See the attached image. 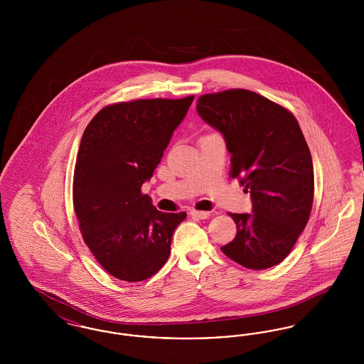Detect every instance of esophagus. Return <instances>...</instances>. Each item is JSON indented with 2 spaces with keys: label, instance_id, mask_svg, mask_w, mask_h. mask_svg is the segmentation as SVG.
Instances as JSON below:
<instances>
[{
  "label": "esophagus",
  "instance_id": "obj_1",
  "mask_svg": "<svg viewBox=\"0 0 364 364\" xmlns=\"http://www.w3.org/2000/svg\"><path fill=\"white\" fill-rule=\"evenodd\" d=\"M193 218H199V220H206L210 217V211H198V210H192L190 213Z\"/></svg>",
  "mask_w": 364,
  "mask_h": 364
}]
</instances>
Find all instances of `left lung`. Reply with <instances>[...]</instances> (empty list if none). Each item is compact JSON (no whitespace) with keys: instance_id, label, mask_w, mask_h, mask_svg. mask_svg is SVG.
I'll use <instances>...</instances> for the list:
<instances>
[{"instance_id":"1","label":"left lung","mask_w":364,"mask_h":364,"mask_svg":"<svg viewBox=\"0 0 364 364\" xmlns=\"http://www.w3.org/2000/svg\"><path fill=\"white\" fill-rule=\"evenodd\" d=\"M196 112L225 139L232 177L250 193L252 213H229L236 237L221 247L247 269L273 267L304 230L314 200L310 149L294 114L248 90L199 97Z\"/></svg>"}]
</instances>
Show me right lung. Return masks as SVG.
Returning <instances> with one entry per match:
<instances>
[{
    "mask_svg": "<svg viewBox=\"0 0 364 364\" xmlns=\"http://www.w3.org/2000/svg\"><path fill=\"white\" fill-rule=\"evenodd\" d=\"M193 95L138 100L100 110L82 136L73 208L90 251L122 281L154 276L171 254L174 229L186 213H162L140 192L156 171Z\"/></svg>",
    "mask_w": 364,
    "mask_h": 364,
    "instance_id": "right-lung-1",
    "label": "right lung"
}]
</instances>
